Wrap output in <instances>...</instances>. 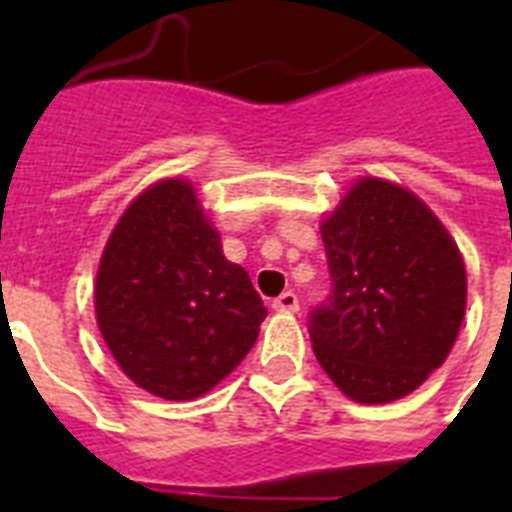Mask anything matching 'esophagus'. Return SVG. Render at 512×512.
I'll list each match as a JSON object with an SVG mask.
<instances>
[{
    "instance_id": "esophagus-1",
    "label": "esophagus",
    "mask_w": 512,
    "mask_h": 512,
    "mask_svg": "<svg viewBox=\"0 0 512 512\" xmlns=\"http://www.w3.org/2000/svg\"><path fill=\"white\" fill-rule=\"evenodd\" d=\"M273 308L281 313H295L300 308V300H297L295 292H281L276 300H273Z\"/></svg>"
}]
</instances>
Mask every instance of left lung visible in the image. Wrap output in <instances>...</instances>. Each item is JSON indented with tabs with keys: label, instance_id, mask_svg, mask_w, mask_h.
<instances>
[{
	"label": "left lung",
	"instance_id": "left-lung-1",
	"mask_svg": "<svg viewBox=\"0 0 512 512\" xmlns=\"http://www.w3.org/2000/svg\"><path fill=\"white\" fill-rule=\"evenodd\" d=\"M332 295L311 313L313 353L358 404L409 396L444 364L468 276L441 220L401 185L361 177L321 223Z\"/></svg>",
	"mask_w": 512,
	"mask_h": 512
}]
</instances>
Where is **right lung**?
<instances>
[{
    "label": "right lung",
    "mask_w": 512,
    "mask_h": 512,
    "mask_svg": "<svg viewBox=\"0 0 512 512\" xmlns=\"http://www.w3.org/2000/svg\"><path fill=\"white\" fill-rule=\"evenodd\" d=\"M95 316L111 356L135 385L191 401L241 364L268 316L188 180L140 193L108 236Z\"/></svg>",
    "instance_id": "right-lung-1"
}]
</instances>
